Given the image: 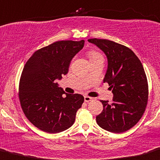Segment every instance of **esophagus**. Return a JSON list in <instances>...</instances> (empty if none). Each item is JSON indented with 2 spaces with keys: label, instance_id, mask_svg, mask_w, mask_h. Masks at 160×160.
I'll return each mask as SVG.
<instances>
[{
  "label": "esophagus",
  "instance_id": "1",
  "mask_svg": "<svg viewBox=\"0 0 160 160\" xmlns=\"http://www.w3.org/2000/svg\"><path fill=\"white\" fill-rule=\"evenodd\" d=\"M93 100V97H88V96H85L84 97V101L88 102L90 101H92V100Z\"/></svg>",
  "mask_w": 160,
  "mask_h": 160
}]
</instances>
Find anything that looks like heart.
<instances>
[{
  "label": "heart",
  "instance_id": "heart-1",
  "mask_svg": "<svg viewBox=\"0 0 160 160\" xmlns=\"http://www.w3.org/2000/svg\"><path fill=\"white\" fill-rule=\"evenodd\" d=\"M88 57L90 58V60H97L102 59L103 60V56L100 53V52L97 51V50H90L88 52Z\"/></svg>",
  "mask_w": 160,
  "mask_h": 160
}]
</instances>
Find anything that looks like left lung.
I'll return each mask as SVG.
<instances>
[{"label": "left lung", "mask_w": 160, "mask_h": 160, "mask_svg": "<svg viewBox=\"0 0 160 160\" xmlns=\"http://www.w3.org/2000/svg\"><path fill=\"white\" fill-rule=\"evenodd\" d=\"M101 49L108 60L103 79L113 93L112 102L100 100L103 110L97 116L101 128L114 133L136 125L146 110L149 89L147 75L139 59L129 48L106 39H89Z\"/></svg>", "instance_id": "obj_1"}]
</instances>
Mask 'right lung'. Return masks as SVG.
Segmentation results:
<instances>
[{"instance_id": "1", "label": "right lung", "mask_w": 160, "mask_h": 160, "mask_svg": "<svg viewBox=\"0 0 160 160\" xmlns=\"http://www.w3.org/2000/svg\"><path fill=\"white\" fill-rule=\"evenodd\" d=\"M83 46V40L54 42L34 52L23 67L20 103L28 120L43 132L58 133L70 128L84 101L82 95L66 93L55 82L68 73L70 61Z\"/></svg>"}]
</instances>
